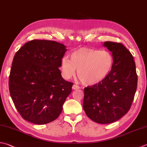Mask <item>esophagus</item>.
I'll list each match as a JSON object with an SVG mask.
<instances>
[{
    "label": "esophagus",
    "mask_w": 147,
    "mask_h": 147,
    "mask_svg": "<svg viewBox=\"0 0 147 147\" xmlns=\"http://www.w3.org/2000/svg\"><path fill=\"white\" fill-rule=\"evenodd\" d=\"M72 89L74 90H78V89H80V87L79 86H77L76 84H74L73 86H72Z\"/></svg>",
    "instance_id": "esophagus-1"
}]
</instances>
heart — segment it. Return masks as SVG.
I'll return each mask as SVG.
<instances>
[{
    "mask_svg": "<svg viewBox=\"0 0 147 147\" xmlns=\"http://www.w3.org/2000/svg\"><path fill=\"white\" fill-rule=\"evenodd\" d=\"M114 65V57L107 51L80 48L71 54V59L64 57L60 67L63 77L70 79L76 75L85 85L98 84L109 76Z\"/></svg>",
    "mask_w": 147,
    "mask_h": 147,
    "instance_id": "heart-1",
    "label": "heart"
}]
</instances>
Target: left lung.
Returning a JSON list of instances; mask_svg holds the SVG:
<instances>
[{
    "label": "left lung",
    "instance_id": "obj_1",
    "mask_svg": "<svg viewBox=\"0 0 147 147\" xmlns=\"http://www.w3.org/2000/svg\"><path fill=\"white\" fill-rule=\"evenodd\" d=\"M114 57V65L104 81L84 88L83 109L98 123L115 122L130 109L137 88L138 76L134 58L120 43L105 41Z\"/></svg>",
    "mask_w": 147,
    "mask_h": 147
}]
</instances>
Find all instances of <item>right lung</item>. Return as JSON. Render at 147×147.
<instances>
[{
    "mask_svg": "<svg viewBox=\"0 0 147 147\" xmlns=\"http://www.w3.org/2000/svg\"><path fill=\"white\" fill-rule=\"evenodd\" d=\"M66 47L54 41L34 40L14 56L9 88L14 104L24 120L38 125L59 117L73 83L59 70Z\"/></svg>",
    "mask_w": 147,
    "mask_h": 147,
    "instance_id": "1",
    "label": "right lung"
}]
</instances>
